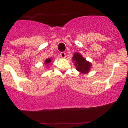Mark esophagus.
<instances>
[{"label":"esophagus","instance_id":"obj_1","mask_svg":"<svg viewBox=\"0 0 128 128\" xmlns=\"http://www.w3.org/2000/svg\"><path fill=\"white\" fill-rule=\"evenodd\" d=\"M66 52H61L60 53V58H66Z\"/></svg>","mask_w":128,"mask_h":128}]
</instances>
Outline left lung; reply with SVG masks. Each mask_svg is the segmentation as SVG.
Returning a JSON list of instances; mask_svg holds the SVG:
<instances>
[{
    "label": "left lung",
    "instance_id": "1",
    "mask_svg": "<svg viewBox=\"0 0 128 128\" xmlns=\"http://www.w3.org/2000/svg\"><path fill=\"white\" fill-rule=\"evenodd\" d=\"M72 60L75 61V66H76V69L78 71L82 73H87L90 70V68L91 64L90 62L86 60L80 54H74Z\"/></svg>",
    "mask_w": 128,
    "mask_h": 128
}]
</instances>
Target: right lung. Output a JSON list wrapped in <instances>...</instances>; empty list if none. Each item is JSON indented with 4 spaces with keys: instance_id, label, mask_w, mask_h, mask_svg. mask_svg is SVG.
I'll return each mask as SVG.
<instances>
[{
    "instance_id": "add662e5",
    "label": "right lung",
    "mask_w": 128,
    "mask_h": 128,
    "mask_svg": "<svg viewBox=\"0 0 128 128\" xmlns=\"http://www.w3.org/2000/svg\"><path fill=\"white\" fill-rule=\"evenodd\" d=\"M51 62V59H50V58H48V59H47L46 60V61H45V64H48L49 63H50Z\"/></svg>"
}]
</instances>
